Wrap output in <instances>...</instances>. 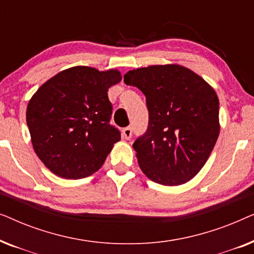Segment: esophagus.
I'll return each instance as SVG.
<instances>
[{"mask_svg":"<svg viewBox=\"0 0 254 254\" xmlns=\"http://www.w3.org/2000/svg\"><path fill=\"white\" fill-rule=\"evenodd\" d=\"M123 137L125 140H129L131 137V128L130 127H126L123 129Z\"/></svg>","mask_w":254,"mask_h":254,"instance_id":"1","label":"esophagus"}]
</instances>
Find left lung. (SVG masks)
Returning a JSON list of instances; mask_svg holds the SVG:
<instances>
[{
    "label": "left lung",
    "mask_w": 254,
    "mask_h": 254,
    "mask_svg": "<svg viewBox=\"0 0 254 254\" xmlns=\"http://www.w3.org/2000/svg\"><path fill=\"white\" fill-rule=\"evenodd\" d=\"M124 82L140 89L147 100L148 129L133 144L142 172L165 186L194 178L220 134V103L213 86L176 64L133 69Z\"/></svg>",
    "instance_id": "obj_1"
}]
</instances>
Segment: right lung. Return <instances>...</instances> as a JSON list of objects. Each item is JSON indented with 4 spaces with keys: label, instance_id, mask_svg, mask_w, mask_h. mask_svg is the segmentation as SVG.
Listing matches in <instances>:
<instances>
[{
    "label": "right lung",
    "instance_id": "obj_1",
    "mask_svg": "<svg viewBox=\"0 0 254 254\" xmlns=\"http://www.w3.org/2000/svg\"><path fill=\"white\" fill-rule=\"evenodd\" d=\"M121 78L118 69L76 65L58 72L31 97L26 109L31 142L54 175L81 179L102 168L121 138L109 124L112 104L107 97Z\"/></svg>",
    "mask_w": 254,
    "mask_h": 254
}]
</instances>
